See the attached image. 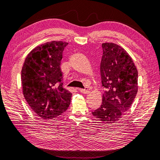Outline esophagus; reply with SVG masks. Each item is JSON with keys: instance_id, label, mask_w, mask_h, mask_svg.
<instances>
[{"instance_id": "34e87169", "label": "esophagus", "mask_w": 160, "mask_h": 160, "mask_svg": "<svg viewBox=\"0 0 160 160\" xmlns=\"http://www.w3.org/2000/svg\"><path fill=\"white\" fill-rule=\"evenodd\" d=\"M80 92L82 93H89V91H88V89H83V88H80L79 89Z\"/></svg>"}]
</instances>
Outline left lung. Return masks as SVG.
<instances>
[{
	"label": "left lung",
	"instance_id": "obj_1",
	"mask_svg": "<svg viewBox=\"0 0 160 160\" xmlns=\"http://www.w3.org/2000/svg\"><path fill=\"white\" fill-rule=\"evenodd\" d=\"M100 71L105 88L102 103L92 115L107 123L120 120L131 106L138 93V70L127 52L116 44H102Z\"/></svg>",
	"mask_w": 160,
	"mask_h": 160
}]
</instances>
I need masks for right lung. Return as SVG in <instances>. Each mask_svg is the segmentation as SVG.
Listing matches in <instances>:
<instances>
[{
    "mask_svg": "<svg viewBox=\"0 0 160 160\" xmlns=\"http://www.w3.org/2000/svg\"><path fill=\"white\" fill-rule=\"evenodd\" d=\"M67 42L52 41L36 47L21 71L22 92L26 101L38 116L54 118L69 108L72 93L63 88L60 65Z\"/></svg>",
    "mask_w": 160,
    "mask_h": 160,
    "instance_id": "obj_1",
    "label": "right lung"
}]
</instances>
